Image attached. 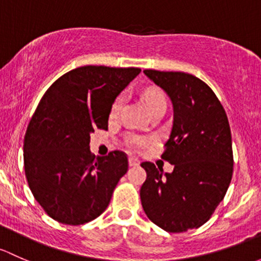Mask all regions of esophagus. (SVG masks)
<instances>
[{
    "label": "esophagus",
    "instance_id": "esophagus-1",
    "mask_svg": "<svg viewBox=\"0 0 261 261\" xmlns=\"http://www.w3.org/2000/svg\"><path fill=\"white\" fill-rule=\"evenodd\" d=\"M128 162H129V166L130 167H134V166H139V160L138 158H136V157H129V161H128Z\"/></svg>",
    "mask_w": 261,
    "mask_h": 261
}]
</instances>
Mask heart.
I'll return each mask as SVG.
<instances>
[{
  "instance_id": "heart-1",
  "label": "heart",
  "mask_w": 261,
  "mask_h": 261,
  "mask_svg": "<svg viewBox=\"0 0 261 261\" xmlns=\"http://www.w3.org/2000/svg\"><path fill=\"white\" fill-rule=\"evenodd\" d=\"M142 98H143L144 103H146L149 113L152 112L153 109L158 108V107H162V106L166 107L165 95H163L162 91H160L158 89H147L143 93V95H142ZM120 104H122V96H119V98L115 99L114 103H113V106H112V114L113 115L117 114L118 111H119ZM133 142H134V144H139L142 141L141 139L136 138Z\"/></svg>"
}]
</instances>
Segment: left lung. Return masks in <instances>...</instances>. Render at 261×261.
I'll return each mask as SVG.
<instances>
[{
    "label": "left lung",
    "instance_id": "left-lung-1",
    "mask_svg": "<svg viewBox=\"0 0 261 261\" xmlns=\"http://www.w3.org/2000/svg\"><path fill=\"white\" fill-rule=\"evenodd\" d=\"M170 96L173 124L161 157L171 173L143 162V210L168 232L197 229L224 200L232 177V142L224 107L206 83L181 71L144 70Z\"/></svg>",
    "mask_w": 261,
    "mask_h": 261
}]
</instances>
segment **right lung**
<instances>
[{"mask_svg":"<svg viewBox=\"0 0 261 261\" xmlns=\"http://www.w3.org/2000/svg\"><path fill=\"white\" fill-rule=\"evenodd\" d=\"M139 72L82 66L59 77L41 98L25 134L23 165L35 200L51 219L76 226L108 207L128 158L120 150L95 157L90 134L108 129L115 98Z\"/></svg>","mask_w":261,"mask_h":261,"instance_id":"add662e5","label":"right lung"}]
</instances>
